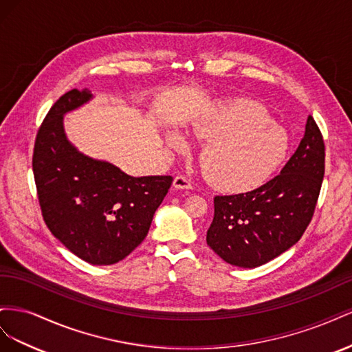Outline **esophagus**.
<instances>
[{"label":"esophagus","instance_id":"obj_1","mask_svg":"<svg viewBox=\"0 0 352 352\" xmlns=\"http://www.w3.org/2000/svg\"><path fill=\"white\" fill-rule=\"evenodd\" d=\"M173 186L176 189H192V184H190V180L185 176H176L173 180Z\"/></svg>","mask_w":352,"mask_h":352}]
</instances>
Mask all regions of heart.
<instances>
[{"instance_id": "1", "label": "heart", "mask_w": 352, "mask_h": 352, "mask_svg": "<svg viewBox=\"0 0 352 352\" xmlns=\"http://www.w3.org/2000/svg\"><path fill=\"white\" fill-rule=\"evenodd\" d=\"M201 142H207L199 164L208 182L228 192L258 188L282 164L287 153V135L273 124L272 116L257 101L238 100L210 111L192 127ZM176 151L188 144L176 131L166 133Z\"/></svg>"}]
</instances>
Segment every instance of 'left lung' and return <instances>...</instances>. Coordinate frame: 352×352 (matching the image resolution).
<instances>
[{
	"label": "left lung",
	"instance_id": "obj_1",
	"mask_svg": "<svg viewBox=\"0 0 352 352\" xmlns=\"http://www.w3.org/2000/svg\"><path fill=\"white\" fill-rule=\"evenodd\" d=\"M323 176V136L308 116L304 138L280 175L250 192L214 197L208 247L243 269L276 258L300 241L310 225Z\"/></svg>",
	"mask_w": 352,
	"mask_h": 352
}]
</instances>
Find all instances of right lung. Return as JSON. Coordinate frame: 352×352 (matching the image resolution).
<instances>
[{"mask_svg":"<svg viewBox=\"0 0 352 352\" xmlns=\"http://www.w3.org/2000/svg\"><path fill=\"white\" fill-rule=\"evenodd\" d=\"M92 98L89 89L60 97L42 122L34 148V176L45 225L65 247L94 265H110L140 245L172 176L126 175L78 151L63 117Z\"/></svg>","mask_w":352,"mask_h":352,"instance_id":"add662e5","label":"right lung"}]
</instances>
